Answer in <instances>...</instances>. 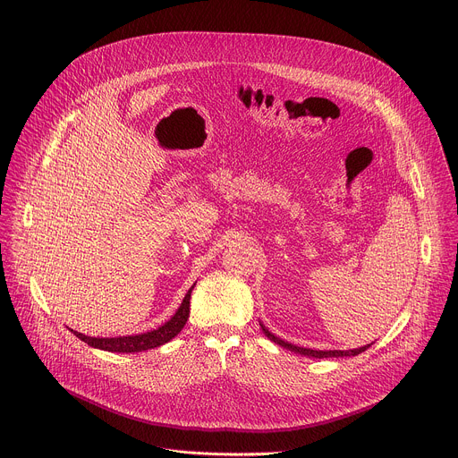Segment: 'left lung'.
Wrapping results in <instances>:
<instances>
[{
	"mask_svg": "<svg viewBox=\"0 0 458 458\" xmlns=\"http://www.w3.org/2000/svg\"><path fill=\"white\" fill-rule=\"evenodd\" d=\"M260 328H263V332H265V335L270 339V341H274L276 344H279V346H283V348H286V350H290V352H295V353H301V355H304V357H315V359H328V357H355V355H359V353H362V352H366L371 344H366V346H360V348H355V350H311V348H302V346H295V344H292V343H286V341H283V339H279L277 335H274L272 332H268V328L267 326L260 322Z\"/></svg>",
	"mask_w": 458,
	"mask_h": 458,
	"instance_id": "obj_1",
	"label": "left lung"
}]
</instances>
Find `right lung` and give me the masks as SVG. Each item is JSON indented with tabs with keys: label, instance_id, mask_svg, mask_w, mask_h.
<instances>
[{
	"label": "right lung",
	"instance_id": "right-lung-1",
	"mask_svg": "<svg viewBox=\"0 0 458 458\" xmlns=\"http://www.w3.org/2000/svg\"><path fill=\"white\" fill-rule=\"evenodd\" d=\"M193 286L195 284H191V288L186 292L177 311L156 330L138 334V335H123V337H89L76 330H71V332H74V335L78 339H81L83 343H87L89 346L103 350V352H112V353H140V352H147L152 348H159V346L166 344L168 341H172L182 330V326L186 324L188 315H190V295H191Z\"/></svg>",
	"mask_w": 458,
	"mask_h": 458
}]
</instances>
